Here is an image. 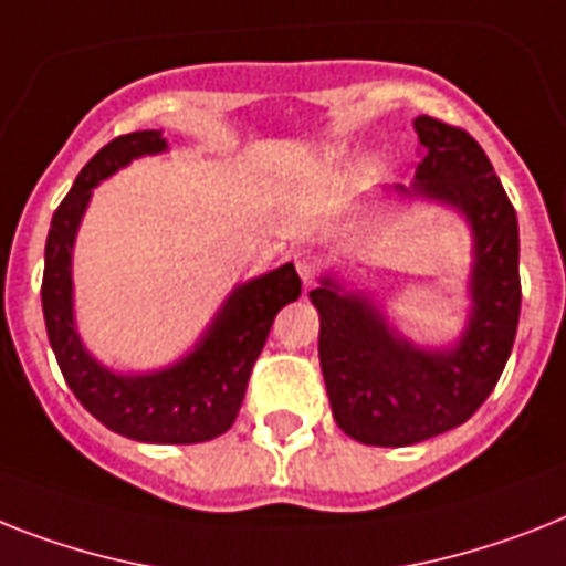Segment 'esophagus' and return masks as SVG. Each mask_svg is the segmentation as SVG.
Here are the masks:
<instances>
[{
    "mask_svg": "<svg viewBox=\"0 0 566 566\" xmlns=\"http://www.w3.org/2000/svg\"><path fill=\"white\" fill-rule=\"evenodd\" d=\"M293 261H296V273L302 275V282L305 284L314 282L316 273H319V264H323V261H319V255L311 250H296L293 252Z\"/></svg>",
    "mask_w": 566,
    "mask_h": 566,
    "instance_id": "obj_1",
    "label": "esophagus"
}]
</instances>
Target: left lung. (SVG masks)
I'll use <instances>...</instances> for the list:
<instances>
[{"label": "left lung", "mask_w": 566, "mask_h": 566, "mask_svg": "<svg viewBox=\"0 0 566 566\" xmlns=\"http://www.w3.org/2000/svg\"><path fill=\"white\" fill-rule=\"evenodd\" d=\"M421 159L401 200L457 211L471 232L468 316L457 339L421 346L389 323L366 287L325 273L307 293L319 311V366L339 430L403 448L465 424L497 387L521 316L517 214L485 150L465 130L418 116Z\"/></svg>", "instance_id": "8db88e82"}]
</instances>
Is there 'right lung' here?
Masks as SVG:
<instances>
[{
    "instance_id": "1",
    "label": "right lung",
    "mask_w": 566,
    "mask_h": 566,
    "mask_svg": "<svg viewBox=\"0 0 566 566\" xmlns=\"http://www.w3.org/2000/svg\"><path fill=\"white\" fill-rule=\"evenodd\" d=\"M168 150L163 130L118 136L92 156L57 206L45 238L43 316L49 343L69 389L113 433L148 444H197L235 424L250 371L268 343L270 325L302 293L291 261L232 287L218 314L179 360L150 371L104 366L75 323L72 259L92 191L133 159Z\"/></svg>"
}]
</instances>
